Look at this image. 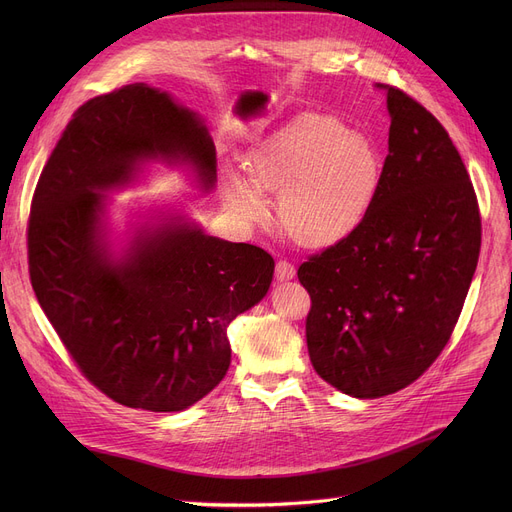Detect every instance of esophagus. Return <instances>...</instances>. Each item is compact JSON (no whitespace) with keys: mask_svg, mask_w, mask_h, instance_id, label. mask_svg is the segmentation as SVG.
<instances>
[{"mask_svg":"<svg viewBox=\"0 0 512 512\" xmlns=\"http://www.w3.org/2000/svg\"><path fill=\"white\" fill-rule=\"evenodd\" d=\"M294 274H297V270H294L292 263H288V261H278V263H276V280H278V282L292 280Z\"/></svg>","mask_w":512,"mask_h":512,"instance_id":"obj_1","label":"esophagus"}]
</instances>
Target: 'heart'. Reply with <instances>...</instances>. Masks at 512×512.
Segmentation results:
<instances>
[{
    "label": "heart",
    "mask_w": 512,
    "mask_h": 512,
    "mask_svg": "<svg viewBox=\"0 0 512 512\" xmlns=\"http://www.w3.org/2000/svg\"><path fill=\"white\" fill-rule=\"evenodd\" d=\"M242 176L224 174V201L247 224L265 218V195H280L278 215L288 236L307 249L338 245L359 230L382 180L371 141L332 116L292 120L253 145Z\"/></svg>",
    "instance_id": "1"
}]
</instances>
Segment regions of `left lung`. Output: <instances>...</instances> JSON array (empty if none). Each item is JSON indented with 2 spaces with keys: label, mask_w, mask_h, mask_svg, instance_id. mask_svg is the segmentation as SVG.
<instances>
[{
  "label": "left lung",
  "mask_w": 512,
  "mask_h": 512,
  "mask_svg": "<svg viewBox=\"0 0 512 512\" xmlns=\"http://www.w3.org/2000/svg\"><path fill=\"white\" fill-rule=\"evenodd\" d=\"M380 87L390 134L373 207L297 272L313 369L355 398L407 388L438 359L481 247L477 197L448 132L407 93Z\"/></svg>",
  "instance_id": "left-lung-1"
}]
</instances>
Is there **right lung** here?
I'll use <instances>...</instances> for the list:
<instances>
[{
    "label": "right lung",
    "instance_id": "right-lung-1",
    "mask_svg": "<svg viewBox=\"0 0 512 512\" xmlns=\"http://www.w3.org/2000/svg\"><path fill=\"white\" fill-rule=\"evenodd\" d=\"M149 161L184 166L215 186L203 118L145 83L80 105L47 159L29 220L37 301L91 384L130 409L176 413L230 367V321L270 290L274 259L205 234L180 211L143 215L116 245L105 193Z\"/></svg>",
    "mask_w": 512,
    "mask_h": 512
}]
</instances>
